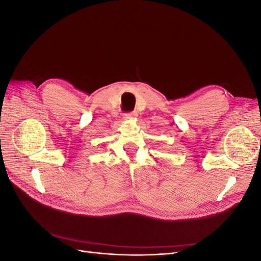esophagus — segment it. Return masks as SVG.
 Returning <instances> with one entry per match:
<instances>
[{
  "label": "esophagus",
  "instance_id": "1",
  "mask_svg": "<svg viewBox=\"0 0 261 261\" xmlns=\"http://www.w3.org/2000/svg\"><path fill=\"white\" fill-rule=\"evenodd\" d=\"M137 116V113L136 112H127V113H124L123 114V117L125 118V120H129V118H134Z\"/></svg>",
  "mask_w": 261,
  "mask_h": 261
}]
</instances>
